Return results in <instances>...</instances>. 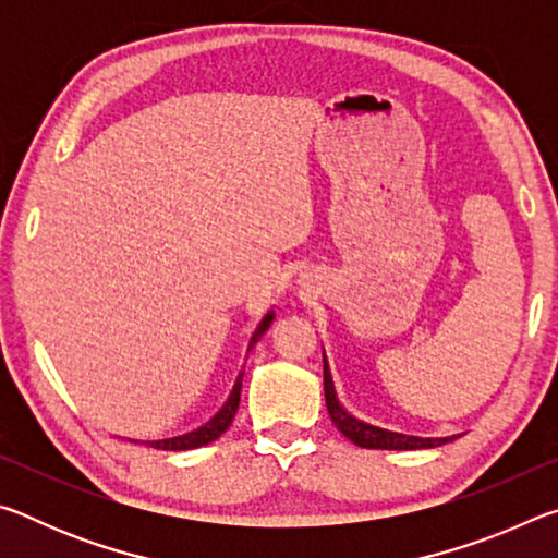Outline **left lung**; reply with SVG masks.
I'll list each match as a JSON object with an SVG mask.
<instances>
[{
  "label": "left lung",
  "instance_id": "8db88e82",
  "mask_svg": "<svg viewBox=\"0 0 558 558\" xmlns=\"http://www.w3.org/2000/svg\"><path fill=\"white\" fill-rule=\"evenodd\" d=\"M325 362V401H327V411L329 418H332L335 426L339 428L344 438H349L359 448H374V450H423V448H438L442 442L456 440V436L450 438H418V436H405V433H396V430H386L379 426H372V423L359 421L356 415L349 413L342 403L337 399V389L332 381V372H329L327 356L323 354Z\"/></svg>",
  "mask_w": 558,
  "mask_h": 558
}]
</instances>
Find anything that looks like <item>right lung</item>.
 Listing matches in <instances>:
<instances>
[{
    "label": "right lung",
    "mask_w": 558,
    "mask_h": 558,
    "mask_svg": "<svg viewBox=\"0 0 558 558\" xmlns=\"http://www.w3.org/2000/svg\"><path fill=\"white\" fill-rule=\"evenodd\" d=\"M272 317H276V313H272V310H270V313L260 319V325L256 327V332H253L251 342H248V352L253 349V344H256L258 339L268 332ZM241 381H243V372H239V376H235V384H233V389H231V393H229V399H226V403L221 405L219 411H216L214 418L206 421L202 428H196V430H192V433H184V436H177V438L149 440V446H153V448H162V450H192V448L209 446L211 440H216V438L221 436V433H226V428L231 426L235 411H239V403H241ZM135 442H137V440H135Z\"/></svg>",
    "instance_id": "1"
}]
</instances>
